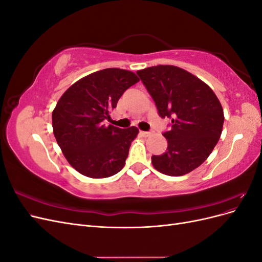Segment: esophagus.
Segmentation results:
<instances>
[{
  "mask_svg": "<svg viewBox=\"0 0 262 262\" xmlns=\"http://www.w3.org/2000/svg\"><path fill=\"white\" fill-rule=\"evenodd\" d=\"M140 133H141V136H143V137H149L150 134H152V132H146V131H141Z\"/></svg>",
  "mask_w": 262,
  "mask_h": 262,
  "instance_id": "34e87169",
  "label": "esophagus"
}]
</instances>
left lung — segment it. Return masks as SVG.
<instances>
[{
	"mask_svg": "<svg viewBox=\"0 0 262 262\" xmlns=\"http://www.w3.org/2000/svg\"><path fill=\"white\" fill-rule=\"evenodd\" d=\"M162 118H171L163 136L167 150L153 155L154 168L167 176H184L207 160L223 130L224 113L211 87L175 66H155L137 72Z\"/></svg>",
	"mask_w": 262,
	"mask_h": 262,
	"instance_id": "left-lung-1",
	"label": "left lung"
}]
</instances>
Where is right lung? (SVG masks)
<instances>
[{
    "mask_svg": "<svg viewBox=\"0 0 262 262\" xmlns=\"http://www.w3.org/2000/svg\"><path fill=\"white\" fill-rule=\"evenodd\" d=\"M140 78L128 70L110 68L75 82L52 112L53 134L69 164L90 178L120 171L139 129L104 124L122 94Z\"/></svg>",
    "mask_w": 262,
    "mask_h": 262,
    "instance_id": "add662e5",
    "label": "right lung"
}]
</instances>
